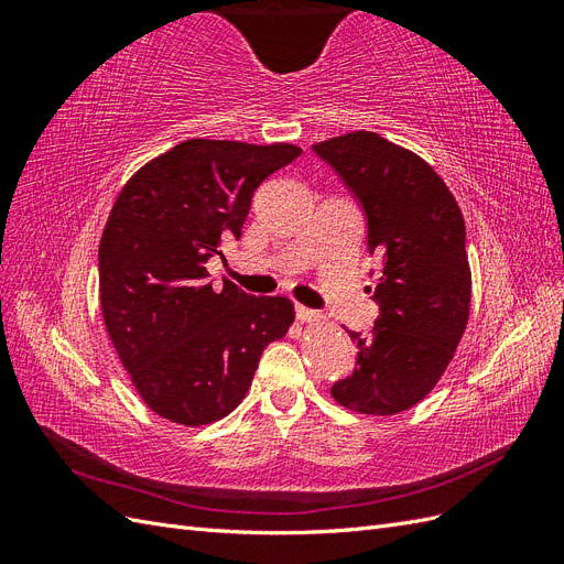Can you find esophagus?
Segmentation results:
<instances>
[{
	"label": "esophagus",
	"instance_id": "esophagus-1",
	"mask_svg": "<svg viewBox=\"0 0 564 564\" xmlns=\"http://www.w3.org/2000/svg\"><path fill=\"white\" fill-rule=\"evenodd\" d=\"M296 319L303 324H322L327 317H324L319 311L305 308V305H296Z\"/></svg>",
	"mask_w": 564,
	"mask_h": 564
}]
</instances>
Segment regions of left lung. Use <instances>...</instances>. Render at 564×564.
<instances>
[{"label": "left lung", "mask_w": 564, "mask_h": 564, "mask_svg": "<svg viewBox=\"0 0 564 564\" xmlns=\"http://www.w3.org/2000/svg\"><path fill=\"white\" fill-rule=\"evenodd\" d=\"M362 202L367 245L379 256L369 292L379 317L348 332L357 367L332 398L357 414L392 416L419 404L454 360L473 299L466 224L435 169L373 131L313 145Z\"/></svg>", "instance_id": "obj_1"}]
</instances>
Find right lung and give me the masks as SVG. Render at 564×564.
I'll return each mask as SVG.
<instances>
[{
    "label": "right lung",
    "instance_id": "add662e5",
    "mask_svg": "<svg viewBox=\"0 0 564 564\" xmlns=\"http://www.w3.org/2000/svg\"><path fill=\"white\" fill-rule=\"evenodd\" d=\"M292 143L191 139L119 191L98 247L100 315L119 362L158 416L199 429L240 404L270 340L294 324L284 296L207 282L224 237H240L253 191L294 162Z\"/></svg>",
    "mask_w": 564,
    "mask_h": 564
}]
</instances>
